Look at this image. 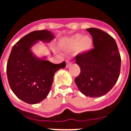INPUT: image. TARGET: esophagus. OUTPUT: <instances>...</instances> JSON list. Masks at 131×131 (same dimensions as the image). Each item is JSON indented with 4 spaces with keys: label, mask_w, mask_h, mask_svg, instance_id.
<instances>
[{
    "label": "esophagus",
    "mask_w": 131,
    "mask_h": 131,
    "mask_svg": "<svg viewBox=\"0 0 131 131\" xmlns=\"http://www.w3.org/2000/svg\"><path fill=\"white\" fill-rule=\"evenodd\" d=\"M71 65V62L69 60H66V68H69Z\"/></svg>",
    "instance_id": "34e87169"
}]
</instances>
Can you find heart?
Returning <instances> with one entry per match:
<instances>
[{
    "label": "heart",
    "instance_id": "b5f03b06",
    "mask_svg": "<svg viewBox=\"0 0 131 131\" xmlns=\"http://www.w3.org/2000/svg\"><path fill=\"white\" fill-rule=\"evenodd\" d=\"M92 47V40L88 36L82 37L81 35H77L71 39L69 48L71 50L77 49L80 52H86Z\"/></svg>",
    "mask_w": 131,
    "mask_h": 131
}]
</instances>
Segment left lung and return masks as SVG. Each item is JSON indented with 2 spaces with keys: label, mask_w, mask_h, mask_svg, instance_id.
Masks as SVG:
<instances>
[{
  "label": "left lung",
  "mask_w": 131,
  "mask_h": 131,
  "mask_svg": "<svg viewBox=\"0 0 131 131\" xmlns=\"http://www.w3.org/2000/svg\"><path fill=\"white\" fill-rule=\"evenodd\" d=\"M92 37L93 49L78 54L75 62L81 69L75 79L86 96L100 97L115 85L120 74L121 56L115 39L99 29H86Z\"/></svg>",
  "instance_id": "left-lung-1"
}]
</instances>
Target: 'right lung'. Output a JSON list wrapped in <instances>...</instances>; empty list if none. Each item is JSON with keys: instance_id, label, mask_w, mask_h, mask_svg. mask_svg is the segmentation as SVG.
<instances>
[{"instance_id": "add662e5", "label": "right lung", "mask_w": 131, "mask_h": 131, "mask_svg": "<svg viewBox=\"0 0 131 131\" xmlns=\"http://www.w3.org/2000/svg\"><path fill=\"white\" fill-rule=\"evenodd\" d=\"M54 38L50 31H32L12 47L7 62V77L15 95L27 104H37L47 98L55 72L66 66L65 62L55 64L38 58L31 51L39 40L50 42Z\"/></svg>"}]
</instances>
